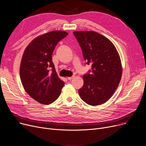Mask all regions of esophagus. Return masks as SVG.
Instances as JSON below:
<instances>
[{
    "label": "esophagus",
    "instance_id": "1",
    "mask_svg": "<svg viewBox=\"0 0 146 146\" xmlns=\"http://www.w3.org/2000/svg\"><path fill=\"white\" fill-rule=\"evenodd\" d=\"M75 77V76H70V77H68V80H71L72 79H73Z\"/></svg>",
    "mask_w": 146,
    "mask_h": 146
}]
</instances>
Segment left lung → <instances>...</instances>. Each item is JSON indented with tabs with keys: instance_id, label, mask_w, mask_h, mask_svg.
Masks as SVG:
<instances>
[{
	"instance_id": "obj_1",
	"label": "left lung",
	"mask_w": 146,
	"mask_h": 146,
	"mask_svg": "<svg viewBox=\"0 0 146 146\" xmlns=\"http://www.w3.org/2000/svg\"><path fill=\"white\" fill-rule=\"evenodd\" d=\"M87 64L92 73L83 76L84 85L78 90L81 98L90 106L104 104L113 95L122 76L118 51L108 38L94 31H75Z\"/></svg>"
}]
</instances>
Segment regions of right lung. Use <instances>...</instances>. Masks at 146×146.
Listing matches in <instances>:
<instances>
[{
	"label": "right lung",
	"mask_w": 146,
	"mask_h": 146,
	"mask_svg": "<svg viewBox=\"0 0 146 146\" xmlns=\"http://www.w3.org/2000/svg\"><path fill=\"white\" fill-rule=\"evenodd\" d=\"M68 35L62 31L45 33L33 39L24 50L19 70L22 85L31 98L42 104L55 101L64 86L56 72L52 55L59 41Z\"/></svg>",
	"instance_id": "right-lung-1"
}]
</instances>
